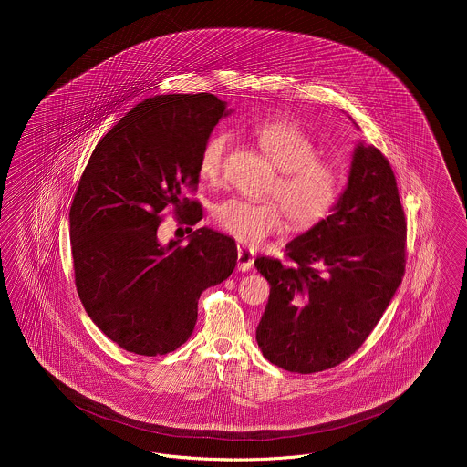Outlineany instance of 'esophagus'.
Segmentation results:
<instances>
[{"label": "esophagus", "mask_w": 467, "mask_h": 467, "mask_svg": "<svg viewBox=\"0 0 467 467\" xmlns=\"http://www.w3.org/2000/svg\"><path fill=\"white\" fill-rule=\"evenodd\" d=\"M255 255L246 246H237V267L239 271H250L254 267Z\"/></svg>", "instance_id": "obj_1"}]
</instances>
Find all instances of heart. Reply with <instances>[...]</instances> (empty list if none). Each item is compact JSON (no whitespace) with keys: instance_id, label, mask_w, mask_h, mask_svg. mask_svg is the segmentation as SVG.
I'll return each instance as SVG.
<instances>
[{"instance_id":"1","label":"heart","mask_w":467,"mask_h":467,"mask_svg":"<svg viewBox=\"0 0 467 467\" xmlns=\"http://www.w3.org/2000/svg\"><path fill=\"white\" fill-rule=\"evenodd\" d=\"M255 136L269 161L278 171L267 194L276 201L230 198L213 210L221 230L243 244L255 246L267 235L285 228V213L296 228H311L333 212L341 198L343 180L333 163L320 158L313 138L287 120L255 126ZM232 133L217 130L201 147L200 174L206 182H219Z\"/></svg>"}]
</instances>
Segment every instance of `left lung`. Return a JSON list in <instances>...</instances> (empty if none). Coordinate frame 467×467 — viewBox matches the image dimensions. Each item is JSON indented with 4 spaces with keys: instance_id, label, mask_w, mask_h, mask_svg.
<instances>
[{
    "instance_id": "left-lung-1",
    "label": "left lung",
    "mask_w": 467,
    "mask_h": 467,
    "mask_svg": "<svg viewBox=\"0 0 467 467\" xmlns=\"http://www.w3.org/2000/svg\"><path fill=\"white\" fill-rule=\"evenodd\" d=\"M406 221L394 171L374 147L354 149L333 213L285 244L295 265L257 257L271 285L257 343L298 374L333 368L372 333L404 275Z\"/></svg>"
}]
</instances>
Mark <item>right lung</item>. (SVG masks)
I'll return each instance as SVG.
<instances>
[{
	"instance_id": "right-lung-1",
	"label": "right lung",
	"mask_w": 467,
	"mask_h": 467,
	"mask_svg": "<svg viewBox=\"0 0 467 467\" xmlns=\"http://www.w3.org/2000/svg\"><path fill=\"white\" fill-rule=\"evenodd\" d=\"M230 113L210 93L145 99L97 143L82 172L69 208L77 293L93 324L128 352L161 356L183 345L201 293L235 267V241L212 228H191L187 244L156 235L167 206L191 226L202 219L200 202L182 192L198 187L201 147Z\"/></svg>"
}]
</instances>
